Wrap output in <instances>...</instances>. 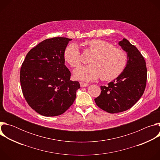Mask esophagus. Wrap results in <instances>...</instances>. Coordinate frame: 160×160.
<instances>
[{
    "label": "esophagus",
    "instance_id": "obj_1",
    "mask_svg": "<svg viewBox=\"0 0 160 160\" xmlns=\"http://www.w3.org/2000/svg\"><path fill=\"white\" fill-rule=\"evenodd\" d=\"M80 87H87L88 85V83H84V82H80Z\"/></svg>",
    "mask_w": 160,
    "mask_h": 160
}]
</instances>
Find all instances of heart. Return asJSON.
Listing matches in <instances>:
<instances>
[{"label":"heart","mask_w":160,"mask_h":160,"mask_svg":"<svg viewBox=\"0 0 160 160\" xmlns=\"http://www.w3.org/2000/svg\"><path fill=\"white\" fill-rule=\"evenodd\" d=\"M84 45L86 51L92 55L88 60L89 65L75 70V78L91 82L101 77V80L108 81L118 77L124 70L127 64V56L123 50L114 48L111 43L101 39L87 40ZM64 58L72 68L78 67L82 58L77 45H68L64 50Z\"/></svg>","instance_id":"b5f03b06"}]
</instances>
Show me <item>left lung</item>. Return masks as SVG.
<instances>
[{"label": "left lung", "instance_id": "left-lung-1", "mask_svg": "<svg viewBox=\"0 0 160 160\" xmlns=\"http://www.w3.org/2000/svg\"><path fill=\"white\" fill-rule=\"evenodd\" d=\"M118 44L127 54L123 72L107 86H101V94L94 101L98 107L109 113L125 111L132 108L144 94L147 68L144 57L128 40Z\"/></svg>", "mask_w": 160, "mask_h": 160}]
</instances>
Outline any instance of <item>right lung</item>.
<instances>
[{
  "mask_svg": "<svg viewBox=\"0 0 160 160\" xmlns=\"http://www.w3.org/2000/svg\"><path fill=\"white\" fill-rule=\"evenodd\" d=\"M72 39L54 37L45 40L27 54L20 70L22 94L28 105L45 117L58 116L73 103L78 81L70 80L64 64V52Z\"/></svg>",
  "mask_w": 160,
  "mask_h": 160,
  "instance_id": "1",
  "label": "right lung"
}]
</instances>
